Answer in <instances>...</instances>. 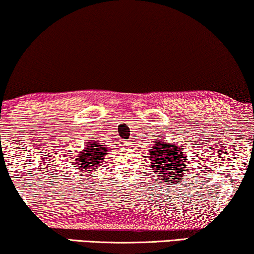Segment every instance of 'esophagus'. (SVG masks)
<instances>
[{
	"mask_svg": "<svg viewBox=\"0 0 254 254\" xmlns=\"http://www.w3.org/2000/svg\"><path fill=\"white\" fill-rule=\"evenodd\" d=\"M130 141H124V145H130Z\"/></svg>",
	"mask_w": 254,
	"mask_h": 254,
	"instance_id": "34e87169",
	"label": "esophagus"
}]
</instances>
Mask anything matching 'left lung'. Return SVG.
<instances>
[{"label":"left lung","mask_w":254,"mask_h":254,"mask_svg":"<svg viewBox=\"0 0 254 254\" xmlns=\"http://www.w3.org/2000/svg\"><path fill=\"white\" fill-rule=\"evenodd\" d=\"M149 162L154 170V175L170 185V183H177L183 179L184 175L189 171L190 161L184 152V148L179 144L169 143L168 140L154 142V145L149 150Z\"/></svg>","instance_id":"left-lung-1"}]
</instances>
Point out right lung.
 Returning <instances> with one entry per match:
<instances>
[{
	"mask_svg": "<svg viewBox=\"0 0 254 254\" xmlns=\"http://www.w3.org/2000/svg\"><path fill=\"white\" fill-rule=\"evenodd\" d=\"M110 148L105 147V144L100 143L97 140H89L84 145V149L81 151V154H76L77 156L74 158V164L76 168H78L79 172L86 175H95L97 171V166H99L100 163H103L105 159V156L109 152Z\"/></svg>",
	"mask_w": 254,
	"mask_h": 254,
	"instance_id": "right-lung-1",
	"label": "right lung"
}]
</instances>
